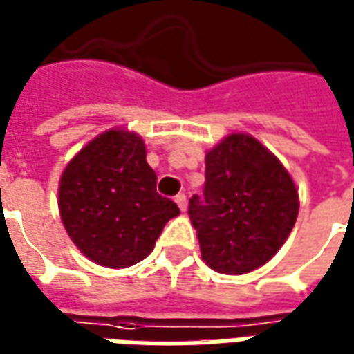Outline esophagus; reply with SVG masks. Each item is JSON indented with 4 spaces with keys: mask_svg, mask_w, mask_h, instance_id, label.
<instances>
[{
    "mask_svg": "<svg viewBox=\"0 0 354 354\" xmlns=\"http://www.w3.org/2000/svg\"><path fill=\"white\" fill-rule=\"evenodd\" d=\"M174 201H176L178 208H180V210H182V212H184L185 208H187V199H185V195H184V193H178L176 197H174Z\"/></svg>",
    "mask_w": 354,
    "mask_h": 354,
    "instance_id": "esophagus-1",
    "label": "esophagus"
}]
</instances>
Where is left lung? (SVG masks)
I'll use <instances>...</instances> for the list:
<instances>
[{
  "mask_svg": "<svg viewBox=\"0 0 354 354\" xmlns=\"http://www.w3.org/2000/svg\"><path fill=\"white\" fill-rule=\"evenodd\" d=\"M203 195L189 199L201 256L225 274L250 273L288 239L299 210L296 185L267 147L231 134L205 159Z\"/></svg>",
  "mask_w": 354,
  "mask_h": 354,
  "instance_id": "8db88e82",
  "label": "left lung"
}]
</instances>
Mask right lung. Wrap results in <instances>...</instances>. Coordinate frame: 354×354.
Instances as JSON below:
<instances>
[{"label": "right lung", "instance_id": "1", "mask_svg": "<svg viewBox=\"0 0 354 354\" xmlns=\"http://www.w3.org/2000/svg\"><path fill=\"white\" fill-rule=\"evenodd\" d=\"M58 207L81 252L115 269L144 260L165 223L180 214L174 201L157 193L144 140L119 129L96 136L70 161Z\"/></svg>", "mask_w": 354, "mask_h": 354}]
</instances>
